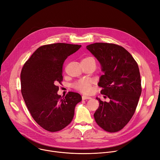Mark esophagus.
Segmentation results:
<instances>
[{
	"label": "esophagus",
	"mask_w": 160,
	"mask_h": 160,
	"mask_svg": "<svg viewBox=\"0 0 160 160\" xmlns=\"http://www.w3.org/2000/svg\"><path fill=\"white\" fill-rule=\"evenodd\" d=\"M92 99L90 97H88V96H82V100H85V99Z\"/></svg>",
	"instance_id": "obj_1"
}]
</instances>
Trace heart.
<instances>
[{
  "mask_svg": "<svg viewBox=\"0 0 160 160\" xmlns=\"http://www.w3.org/2000/svg\"><path fill=\"white\" fill-rule=\"evenodd\" d=\"M82 61H92L95 62V59L92 57L84 58ZM73 87L82 93H90L92 92V82L88 79H81L73 84Z\"/></svg>",
  "mask_w": 160,
  "mask_h": 160,
  "instance_id": "heart-1",
  "label": "heart"
}]
</instances>
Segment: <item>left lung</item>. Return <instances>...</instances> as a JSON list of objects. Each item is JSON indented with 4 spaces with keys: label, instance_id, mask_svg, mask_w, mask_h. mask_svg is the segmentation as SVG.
<instances>
[{
    "label": "left lung",
    "instance_id": "obj_1",
    "mask_svg": "<svg viewBox=\"0 0 160 160\" xmlns=\"http://www.w3.org/2000/svg\"><path fill=\"white\" fill-rule=\"evenodd\" d=\"M101 65L104 75L98 86L109 102H99L93 114L97 124L109 132L121 130L133 116L142 93L138 63L123 47L112 43L96 42L87 46Z\"/></svg>",
    "mask_w": 160,
    "mask_h": 160
}]
</instances>
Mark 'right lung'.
I'll return each mask as SVG.
<instances>
[{"label": "right lung", "instance_id": "add662e5", "mask_svg": "<svg viewBox=\"0 0 160 160\" xmlns=\"http://www.w3.org/2000/svg\"><path fill=\"white\" fill-rule=\"evenodd\" d=\"M81 45L54 43L37 48L24 63L21 73V93L37 123L54 132L68 126L73 119L76 105L82 98L69 92L62 98L58 94L62 81V65Z\"/></svg>", "mask_w": 160, "mask_h": 160}]
</instances>
